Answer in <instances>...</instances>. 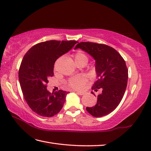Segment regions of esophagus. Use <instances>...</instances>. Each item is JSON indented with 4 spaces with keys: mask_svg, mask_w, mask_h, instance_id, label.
Instances as JSON below:
<instances>
[{
    "mask_svg": "<svg viewBox=\"0 0 151 151\" xmlns=\"http://www.w3.org/2000/svg\"><path fill=\"white\" fill-rule=\"evenodd\" d=\"M76 94H79V95H83V94H85V93L82 92V91H76Z\"/></svg>",
    "mask_w": 151,
    "mask_h": 151,
    "instance_id": "esophagus-1",
    "label": "esophagus"
}]
</instances>
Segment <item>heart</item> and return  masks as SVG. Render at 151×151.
Returning <instances> with one entry per match:
<instances>
[{
  "instance_id": "b5f03b06",
  "label": "heart",
  "mask_w": 151,
  "mask_h": 151,
  "mask_svg": "<svg viewBox=\"0 0 151 151\" xmlns=\"http://www.w3.org/2000/svg\"><path fill=\"white\" fill-rule=\"evenodd\" d=\"M76 64L82 62L86 61L88 62V58L87 56L81 52H77L74 56ZM87 81V79L86 76H76L73 78H70L68 81V86L73 89L79 90L82 89L85 86Z\"/></svg>"
}]
</instances>
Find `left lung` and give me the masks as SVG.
I'll use <instances>...</instances> for the list:
<instances>
[{
  "label": "left lung",
  "mask_w": 151,
  "mask_h": 151,
  "mask_svg": "<svg viewBox=\"0 0 151 151\" xmlns=\"http://www.w3.org/2000/svg\"><path fill=\"white\" fill-rule=\"evenodd\" d=\"M81 49L95 60L97 80L92 89H101L94 106L86 107L94 117H102L113 112L123 98L127 87L128 70L125 62L114 48L107 45L93 42H80L75 50ZM94 94L93 92H91Z\"/></svg>",
  "instance_id": "left-lung-1"
}]
</instances>
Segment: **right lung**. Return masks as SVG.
I'll use <instances>...</instances> for the list:
<instances>
[{"instance_id": "obj_1", "label": "right lung", "mask_w": 151, "mask_h": 151, "mask_svg": "<svg viewBox=\"0 0 151 151\" xmlns=\"http://www.w3.org/2000/svg\"><path fill=\"white\" fill-rule=\"evenodd\" d=\"M76 43L75 40L44 42L34 45L24 55L19 71V82L24 99L37 114L52 117L62 109L69 92L60 90L51 93L46 83L54 75L55 61Z\"/></svg>"}]
</instances>
